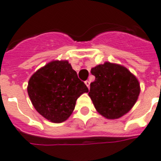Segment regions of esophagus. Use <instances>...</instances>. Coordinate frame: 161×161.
<instances>
[{"mask_svg":"<svg viewBox=\"0 0 161 161\" xmlns=\"http://www.w3.org/2000/svg\"><path fill=\"white\" fill-rule=\"evenodd\" d=\"M85 83H86V85L87 86V87H88V88H90V84H91L90 80H86V81H85Z\"/></svg>","mask_w":161,"mask_h":161,"instance_id":"1","label":"esophagus"}]
</instances>
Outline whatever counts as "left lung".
Returning a JSON list of instances; mask_svg holds the SVG:
<instances>
[{
	"instance_id": "1",
	"label": "left lung",
	"mask_w": 161,
	"mask_h": 161,
	"mask_svg": "<svg viewBox=\"0 0 161 161\" xmlns=\"http://www.w3.org/2000/svg\"><path fill=\"white\" fill-rule=\"evenodd\" d=\"M96 80L91 83L89 96L95 108L107 119L126 114L138 99L140 84L122 65L105 62L91 69Z\"/></svg>"
}]
</instances>
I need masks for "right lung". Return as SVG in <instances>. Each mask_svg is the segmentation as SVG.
I'll list each match as a JSON object with an SVG mask.
<instances>
[{"label": "right lung", "mask_w": 161, "mask_h": 161, "mask_svg": "<svg viewBox=\"0 0 161 161\" xmlns=\"http://www.w3.org/2000/svg\"><path fill=\"white\" fill-rule=\"evenodd\" d=\"M27 91L37 112L51 122L61 123L72 114L77 99L89 90L67 60H55L31 77Z\"/></svg>", "instance_id": "obj_1"}]
</instances>
